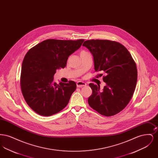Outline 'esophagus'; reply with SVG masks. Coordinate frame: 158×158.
<instances>
[{
  "label": "esophagus",
  "instance_id": "1",
  "mask_svg": "<svg viewBox=\"0 0 158 158\" xmlns=\"http://www.w3.org/2000/svg\"><path fill=\"white\" fill-rule=\"evenodd\" d=\"M76 85H77V88H82L83 86H86V83L82 82V81H79V82L76 83Z\"/></svg>",
  "mask_w": 158,
  "mask_h": 158
}]
</instances>
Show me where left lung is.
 <instances>
[{
    "label": "left lung",
    "mask_w": 158,
    "mask_h": 158,
    "mask_svg": "<svg viewBox=\"0 0 158 158\" xmlns=\"http://www.w3.org/2000/svg\"><path fill=\"white\" fill-rule=\"evenodd\" d=\"M82 45L94 57L95 70L105 75L103 81L106 85L102 90L99 85H89L92 90L88 100L89 105L106 117L120 113L135 90L137 71L135 61L127 49L115 41L91 40L85 41Z\"/></svg>",
    "instance_id": "8db88e82"
}]
</instances>
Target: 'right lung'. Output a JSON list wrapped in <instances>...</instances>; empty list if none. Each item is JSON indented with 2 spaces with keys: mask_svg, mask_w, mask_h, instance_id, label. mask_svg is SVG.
I'll use <instances>...</instances> for the list:
<instances>
[{
  "mask_svg": "<svg viewBox=\"0 0 158 158\" xmlns=\"http://www.w3.org/2000/svg\"><path fill=\"white\" fill-rule=\"evenodd\" d=\"M83 41L48 39L26 54L21 68V88L25 101L35 113L50 116L68 105L76 84L69 81L58 85L53 81L54 75L57 69L66 66L69 56L78 50Z\"/></svg>",
  "mask_w": 158,
  "mask_h": 158,
  "instance_id": "1",
  "label": "right lung"
}]
</instances>
